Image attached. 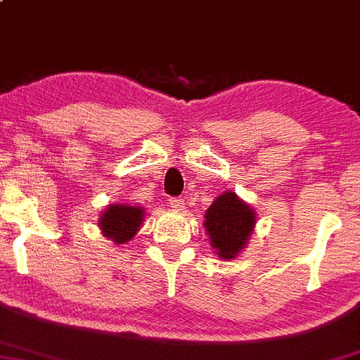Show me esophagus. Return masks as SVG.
<instances>
[{
	"label": "esophagus",
	"instance_id": "esophagus-1",
	"mask_svg": "<svg viewBox=\"0 0 360 360\" xmlns=\"http://www.w3.org/2000/svg\"><path fill=\"white\" fill-rule=\"evenodd\" d=\"M184 199H181V197H172V199H169V206L172 207H175V210H184Z\"/></svg>",
	"mask_w": 360,
	"mask_h": 360
}]
</instances>
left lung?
Returning a JSON list of instances; mask_svg holds the SVG:
<instances>
[{
    "label": "left lung",
    "instance_id": "8db88e82",
    "mask_svg": "<svg viewBox=\"0 0 360 360\" xmlns=\"http://www.w3.org/2000/svg\"><path fill=\"white\" fill-rule=\"evenodd\" d=\"M254 219L252 207L242 202L233 192H225L207 207L204 226L219 257L231 259L240 252L252 233Z\"/></svg>",
    "mask_w": 360,
    "mask_h": 360
}]
</instances>
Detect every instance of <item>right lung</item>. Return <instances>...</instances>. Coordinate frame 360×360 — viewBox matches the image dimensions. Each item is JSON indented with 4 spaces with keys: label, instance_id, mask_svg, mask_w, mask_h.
<instances>
[{
    "label": "right lung",
    "instance_id": "right-lung-1",
    "mask_svg": "<svg viewBox=\"0 0 360 360\" xmlns=\"http://www.w3.org/2000/svg\"><path fill=\"white\" fill-rule=\"evenodd\" d=\"M144 218V210L139 206H125V204H111L104 211L101 221L103 233L117 243L129 242L137 233Z\"/></svg>",
    "mask_w": 360,
    "mask_h": 360
}]
</instances>
